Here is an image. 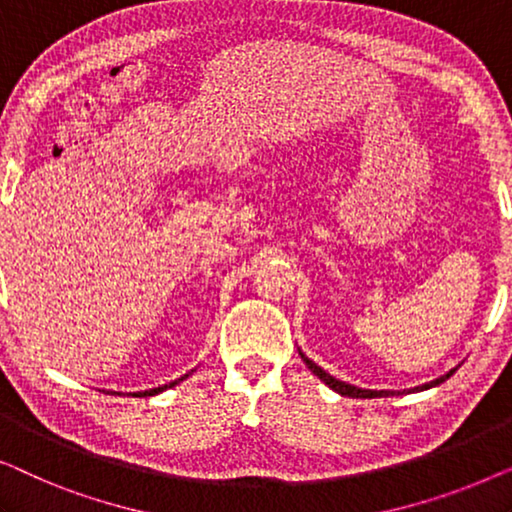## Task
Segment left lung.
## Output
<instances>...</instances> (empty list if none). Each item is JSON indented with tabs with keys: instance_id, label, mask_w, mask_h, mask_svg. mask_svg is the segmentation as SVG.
Instances as JSON below:
<instances>
[{
	"instance_id": "1",
	"label": "left lung",
	"mask_w": 512,
	"mask_h": 512,
	"mask_svg": "<svg viewBox=\"0 0 512 512\" xmlns=\"http://www.w3.org/2000/svg\"><path fill=\"white\" fill-rule=\"evenodd\" d=\"M300 359L305 361V366L310 368L312 373L317 375L321 382L328 384V387H331L333 391H338L340 396H349V398H382V396H394V394H401V391H375V389H361V387H354V384H347V382H342V380H335V377H333V375H328L324 368H319L317 363L307 359V356H305L303 352H300ZM454 370H457V368H452L450 373L443 375V377H438V380H433V382H429V384H422V387H415V389H410V391H424V389L438 387L440 382L450 380V377L454 375Z\"/></svg>"
}]
</instances>
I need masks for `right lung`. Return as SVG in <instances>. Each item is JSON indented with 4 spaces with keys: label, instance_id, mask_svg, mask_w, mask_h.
Wrapping results in <instances>:
<instances>
[{
    "label": "right lung",
    "instance_id": "add662e5",
    "mask_svg": "<svg viewBox=\"0 0 512 512\" xmlns=\"http://www.w3.org/2000/svg\"><path fill=\"white\" fill-rule=\"evenodd\" d=\"M188 375H184V377H179V380H174V382H170V384H165V387H158V389H149V391H135V394H130V396H156V394H160V391H165V389H172L174 384H179L181 380H186Z\"/></svg>",
    "mask_w": 512,
    "mask_h": 512
}]
</instances>
